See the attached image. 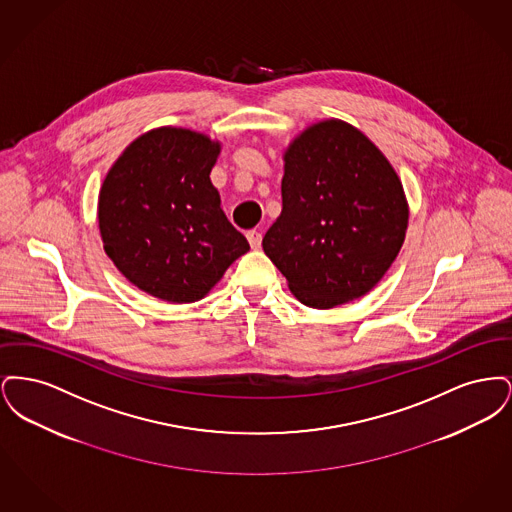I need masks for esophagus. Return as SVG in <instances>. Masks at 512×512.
<instances>
[{
	"label": "esophagus",
	"mask_w": 512,
	"mask_h": 512,
	"mask_svg": "<svg viewBox=\"0 0 512 512\" xmlns=\"http://www.w3.org/2000/svg\"><path fill=\"white\" fill-rule=\"evenodd\" d=\"M247 240H249V245H251L253 249H259L261 242H263V234H261L259 230H249V232H247Z\"/></svg>",
	"instance_id": "34e87169"
}]
</instances>
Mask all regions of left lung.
<instances>
[{
	"label": "left lung",
	"instance_id": "8db88e82",
	"mask_svg": "<svg viewBox=\"0 0 512 512\" xmlns=\"http://www.w3.org/2000/svg\"><path fill=\"white\" fill-rule=\"evenodd\" d=\"M282 213L263 249L307 307L370 292L407 230L403 186L382 151L341 121L318 122L284 155Z\"/></svg>",
	"mask_w": 512,
	"mask_h": 512
}]
</instances>
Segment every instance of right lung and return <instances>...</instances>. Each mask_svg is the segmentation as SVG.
I'll return each mask as SVG.
<instances>
[{"mask_svg": "<svg viewBox=\"0 0 512 512\" xmlns=\"http://www.w3.org/2000/svg\"><path fill=\"white\" fill-rule=\"evenodd\" d=\"M219 144L184 128L151 130L124 149L99 192L103 247L140 290L192 303L249 251L211 184Z\"/></svg>", "mask_w": 512, "mask_h": 512, "instance_id": "add662e5", "label": "right lung"}]
</instances>
